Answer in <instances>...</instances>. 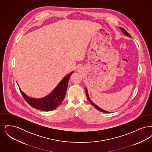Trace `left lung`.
<instances>
[{"label":"left lung","mask_w":152,"mask_h":152,"mask_svg":"<svg viewBox=\"0 0 152 152\" xmlns=\"http://www.w3.org/2000/svg\"><path fill=\"white\" fill-rule=\"evenodd\" d=\"M120 29L122 31V32L124 33V34H125V35H126V36H128V37H131V35H130V34H129L125 29H124L123 28H121V27H120ZM86 96H87L88 100H89V101L90 102V103L96 109H97L98 110L100 111V112H104V113H109V112H107V111H105V110L102 109L100 108H99L97 105H96V104H94V103L92 101H91V100L90 99V98H89V95H88V91H87V89H86Z\"/></svg>","instance_id":"obj_1"}]
</instances>
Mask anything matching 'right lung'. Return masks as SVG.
I'll list each match as a JSON object with an SVG mask.
<instances>
[{
	"mask_svg": "<svg viewBox=\"0 0 152 152\" xmlns=\"http://www.w3.org/2000/svg\"><path fill=\"white\" fill-rule=\"evenodd\" d=\"M73 73V71L66 75L50 94L42 99L29 97L22 92L20 88L19 89L25 100L32 107L40 110L51 111L58 108L63 101L66 92L68 80Z\"/></svg>",
	"mask_w": 152,
	"mask_h": 152,
	"instance_id": "right-lung-1",
	"label": "right lung"
}]
</instances>
